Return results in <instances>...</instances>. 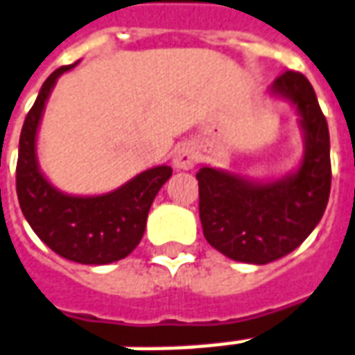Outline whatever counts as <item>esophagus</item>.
<instances>
[{"mask_svg": "<svg viewBox=\"0 0 355 355\" xmlns=\"http://www.w3.org/2000/svg\"><path fill=\"white\" fill-rule=\"evenodd\" d=\"M196 163H198V155H196V152L190 146H178L177 150H175L173 165H175L177 169L188 171L192 169Z\"/></svg>", "mask_w": 355, "mask_h": 355, "instance_id": "esophagus-1", "label": "esophagus"}]
</instances>
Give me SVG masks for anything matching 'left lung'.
Returning <instances> with one entry per match:
<instances>
[{
  "label": "left lung",
  "mask_w": 355,
  "mask_h": 355,
  "mask_svg": "<svg viewBox=\"0 0 355 355\" xmlns=\"http://www.w3.org/2000/svg\"><path fill=\"white\" fill-rule=\"evenodd\" d=\"M269 94L296 109L304 155L281 178L255 180L225 169L202 167L200 220L205 240L234 261L265 265L284 257L321 220L331 194V140L313 86L286 71Z\"/></svg>",
  "instance_id": "obj_1"
}]
</instances>
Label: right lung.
<instances>
[{"label":"right lung","instance_id":"obj_1","mask_svg":"<svg viewBox=\"0 0 355 355\" xmlns=\"http://www.w3.org/2000/svg\"><path fill=\"white\" fill-rule=\"evenodd\" d=\"M76 63L49 74L24 119L17 161V196L24 219L55 254L76 263L107 265L126 257L140 244L150 207L173 169L167 165L152 167L117 190L98 196L67 194L49 182L38 163V128L57 78Z\"/></svg>","mask_w":355,"mask_h":355}]
</instances>
